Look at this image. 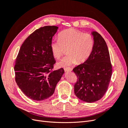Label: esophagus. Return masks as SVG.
<instances>
[{"label":"esophagus","mask_w":128,"mask_h":128,"mask_svg":"<svg viewBox=\"0 0 128 128\" xmlns=\"http://www.w3.org/2000/svg\"><path fill=\"white\" fill-rule=\"evenodd\" d=\"M64 70L66 72H71L72 71V69L71 68H64Z\"/></svg>","instance_id":"1"}]
</instances>
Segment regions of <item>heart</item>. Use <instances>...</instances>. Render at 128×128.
Returning <instances> with one entry per match:
<instances>
[{
    "mask_svg": "<svg viewBox=\"0 0 128 128\" xmlns=\"http://www.w3.org/2000/svg\"><path fill=\"white\" fill-rule=\"evenodd\" d=\"M59 40L51 42V51L57 59H60L67 49L68 55L58 63L60 67H66L77 63H83L90 56L94 47L92 36L88 33L74 29L61 32L58 34Z\"/></svg>",
    "mask_w": 128,
    "mask_h": 128,
    "instance_id": "heart-1",
    "label": "heart"
}]
</instances>
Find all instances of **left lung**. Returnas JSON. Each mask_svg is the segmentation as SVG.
<instances>
[{"label": "left lung", "mask_w": 128, "mask_h": 128, "mask_svg": "<svg viewBox=\"0 0 128 128\" xmlns=\"http://www.w3.org/2000/svg\"><path fill=\"white\" fill-rule=\"evenodd\" d=\"M91 34L94 41L91 55L84 63L73 69L77 77L75 94L80 100L88 103L98 101L105 94L112 73L106 42L97 32Z\"/></svg>", "instance_id": "8db88e82"}]
</instances>
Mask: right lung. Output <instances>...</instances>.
Returning <instances> with one entry per match:
<instances>
[{
	"mask_svg": "<svg viewBox=\"0 0 128 128\" xmlns=\"http://www.w3.org/2000/svg\"><path fill=\"white\" fill-rule=\"evenodd\" d=\"M58 29L49 26L34 31L21 45L15 61V81L24 94L34 100L51 96L64 72L63 68L52 71L56 60L50 45Z\"/></svg>",
	"mask_w": 128,
	"mask_h": 128,
	"instance_id": "add662e5",
	"label": "right lung"
}]
</instances>
